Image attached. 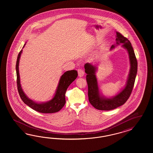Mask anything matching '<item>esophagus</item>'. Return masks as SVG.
Masks as SVG:
<instances>
[{
  "label": "esophagus",
  "instance_id": "34e87169",
  "mask_svg": "<svg viewBox=\"0 0 153 153\" xmlns=\"http://www.w3.org/2000/svg\"><path fill=\"white\" fill-rule=\"evenodd\" d=\"M77 71H78V74H79V77H82L84 75V72H83V70L79 69Z\"/></svg>",
  "mask_w": 153,
  "mask_h": 153
}]
</instances>
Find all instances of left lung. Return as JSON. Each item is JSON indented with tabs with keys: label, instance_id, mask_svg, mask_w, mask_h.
Instances as JSON below:
<instances>
[{
	"label": "left lung",
	"instance_id": "obj_1",
	"mask_svg": "<svg viewBox=\"0 0 153 153\" xmlns=\"http://www.w3.org/2000/svg\"><path fill=\"white\" fill-rule=\"evenodd\" d=\"M116 44L112 45L111 50L118 45L127 50L130 59V70L125 88L116 95L111 97H105L100 93L98 86L96 72L97 67L87 63L85 65L86 81L88 85V100L95 108L102 111H110L124 104L128 99L134 86L137 72V62L131 43L121 33L116 32Z\"/></svg>",
	"mask_w": 153,
	"mask_h": 153
}]
</instances>
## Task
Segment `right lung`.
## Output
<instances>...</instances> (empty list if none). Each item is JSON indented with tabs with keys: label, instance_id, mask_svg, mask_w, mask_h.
I'll list each match as a JSON object with an SVG mask.
<instances>
[{
	"label": "right lung",
	"instance_id": "1",
	"mask_svg": "<svg viewBox=\"0 0 153 153\" xmlns=\"http://www.w3.org/2000/svg\"><path fill=\"white\" fill-rule=\"evenodd\" d=\"M26 43L24 46H25ZM22 50L19 53L17 56V59L16 65V74H17V84L19 96L22 100L27 105L28 107L31 108L36 111L42 113H53L59 111L60 109L64 107L65 103V94L67 88L75 79L77 78L78 74L76 70L68 71L65 72L60 77L57 88L56 89V93L54 97L51 100L44 102H37L30 99L23 92L22 88L20 82V77L19 73V62L20 56Z\"/></svg>",
	"mask_w": 153,
	"mask_h": 153
}]
</instances>
